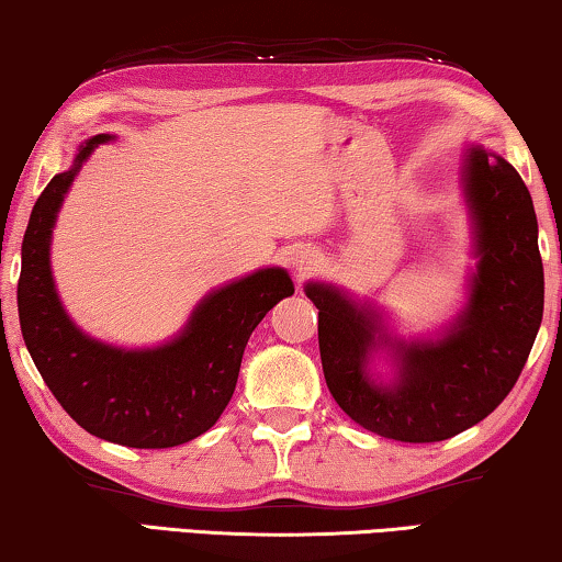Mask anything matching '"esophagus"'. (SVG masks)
<instances>
[{
	"label": "esophagus",
	"instance_id": "34e87169",
	"mask_svg": "<svg viewBox=\"0 0 562 562\" xmlns=\"http://www.w3.org/2000/svg\"><path fill=\"white\" fill-rule=\"evenodd\" d=\"M317 262V255L310 252V249H305V252H297L295 257H292V265H295L297 272H307L313 270V265Z\"/></svg>",
	"mask_w": 562,
	"mask_h": 562
}]
</instances>
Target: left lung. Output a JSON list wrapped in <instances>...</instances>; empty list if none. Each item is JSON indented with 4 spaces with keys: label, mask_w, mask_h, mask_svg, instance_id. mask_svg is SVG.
I'll return each instance as SVG.
<instances>
[{
    "label": "left lung",
    "mask_w": 562,
    "mask_h": 562,
    "mask_svg": "<svg viewBox=\"0 0 562 562\" xmlns=\"http://www.w3.org/2000/svg\"><path fill=\"white\" fill-rule=\"evenodd\" d=\"M460 190L475 267L465 305L435 335L405 340L372 300L305 284L329 393L380 438L438 442L483 420L520 378L540 329L546 282L528 187L493 149L468 145Z\"/></svg>",
    "instance_id": "left-lung-1"
}]
</instances>
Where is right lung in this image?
Here are the masks:
<instances>
[{
    "instance_id": "1",
    "label": "right lung",
    "mask_w": 562,
    "mask_h": 562,
    "mask_svg": "<svg viewBox=\"0 0 562 562\" xmlns=\"http://www.w3.org/2000/svg\"><path fill=\"white\" fill-rule=\"evenodd\" d=\"M112 139H85L72 167L52 177L34 204L16 288L22 337L52 395L87 432L127 448H175L220 420L249 335L295 284L282 267L222 284L194 305L180 333L155 347L110 345L79 329L52 274V229L79 169Z\"/></svg>"
}]
</instances>
